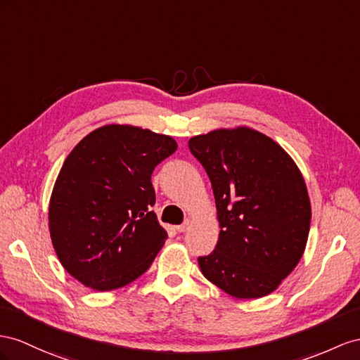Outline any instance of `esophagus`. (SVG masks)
I'll return each mask as SVG.
<instances>
[{
    "mask_svg": "<svg viewBox=\"0 0 360 360\" xmlns=\"http://www.w3.org/2000/svg\"><path fill=\"white\" fill-rule=\"evenodd\" d=\"M188 228H190V220L187 219L186 222H184L182 225H178V226H176V231H178V233H186Z\"/></svg>",
    "mask_w": 360,
    "mask_h": 360,
    "instance_id": "1",
    "label": "esophagus"
}]
</instances>
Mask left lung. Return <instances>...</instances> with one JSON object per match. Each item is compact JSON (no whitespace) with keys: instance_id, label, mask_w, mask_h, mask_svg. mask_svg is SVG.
I'll list each match as a JSON object with an SVG mask.
<instances>
[{"instance_id":"left-lung-1","label":"left lung","mask_w":360,"mask_h":360,"mask_svg":"<svg viewBox=\"0 0 360 360\" xmlns=\"http://www.w3.org/2000/svg\"><path fill=\"white\" fill-rule=\"evenodd\" d=\"M213 187L216 250L199 257L205 278L238 300L272 293L306 250L311 208L306 182L272 138L238 126L188 141Z\"/></svg>"}]
</instances>
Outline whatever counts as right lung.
Listing matches in <instances>:
<instances>
[{
	"label": "right lung",
	"mask_w": 360,
	"mask_h": 360,
	"mask_svg": "<svg viewBox=\"0 0 360 360\" xmlns=\"http://www.w3.org/2000/svg\"><path fill=\"white\" fill-rule=\"evenodd\" d=\"M178 149L169 135L106 124L70 152L54 182L49 228L65 271L98 292L150 268L167 238L150 207L152 172Z\"/></svg>",
	"instance_id": "right-lung-1"
}]
</instances>
